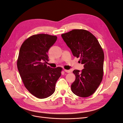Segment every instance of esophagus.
<instances>
[{
	"label": "esophagus",
	"mask_w": 123,
	"mask_h": 123,
	"mask_svg": "<svg viewBox=\"0 0 123 123\" xmlns=\"http://www.w3.org/2000/svg\"><path fill=\"white\" fill-rule=\"evenodd\" d=\"M64 71L65 72H67V73H70V72H71V71H70V70H66V69H64Z\"/></svg>",
	"instance_id": "obj_1"
}]
</instances>
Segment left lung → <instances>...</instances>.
Wrapping results in <instances>:
<instances>
[{
    "instance_id": "8db88e82",
    "label": "left lung",
    "mask_w": 123,
    "mask_h": 123,
    "mask_svg": "<svg viewBox=\"0 0 123 123\" xmlns=\"http://www.w3.org/2000/svg\"><path fill=\"white\" fill-rule=\"evenodd\" d=\"M61 36L73 55L80 57L84 64L81 72L74 70L75 80L72 91L81 97H87L95 92L103 79L104 53L96 37L85 30H74Z\"/></svg>"
}]
</instances>
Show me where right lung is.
I'll return each mask as SVG.
<instances>
[{"label":"right lung","instance_id":"add662e5","mask_svg":"<svg viewBox=\"0 0 123 123\" xmlns=\"http://www.w3.org/2000/svg\"><path fill=\"white\" fill-rule=\"evenodd\" d=\"M57 40L56 36L45 34L34 35L20 47L17 65L25 87L36 97L45 98L54 93L61 75L62 68H52L49 61V49Z\"/></svg>","mask_w":123,"mask_h":123}]
</instances>
